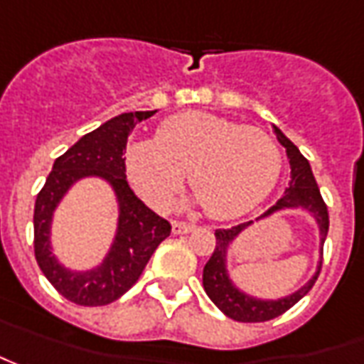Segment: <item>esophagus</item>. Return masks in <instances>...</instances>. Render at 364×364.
Segmentation results:
<instances>
[{
	"label": "esophagus",
	"mask_w": 364,
	"mask_h": 364,
	"mask_svg": "<svg viewBox=\"0 0 364 364\" xmlns=\"http://www.w3.org/2000/svg\"><path fill=\"white\" fill-rule=\"evenodd\" d=\"M196 230L194 224H188V222H172V232L174 234H188Z\"/></svg>",
	"instance_id": "1"
}]
</instances>
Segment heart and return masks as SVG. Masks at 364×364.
<instances>
[{"label": "heart", "mask_w": 364, "mask_h": 364, "mask_svg": "<svg viewBox=\"0 0 364 364\" xmlns=\"http://www.w3.org/2000/svg\"><path fill=\"white\" fill-rule=\"evenodd\" d=\"M282 156L267 132L204 112H182L160 124L156 140L126 150V174L152 208L166 210L184 174L216 220L255 210L274 190Z\"/></svg>", "instance_id": "1"}]
</instances>
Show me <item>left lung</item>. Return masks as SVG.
<instances>
[{"instance_id":"obj_1","label":"left lung","mask_w":364,"mask_h":364,"mask_svg":"<svg viewBox=\"0 0 364 364\" xmlns=\"http://www.w3.org/2000/svg\"><path fill=\"white\" fill-rule=\"evenodd\" d=\"M272 128H274L279 142L287 148V156H289L290 162V182L289 188L284 190V196L274 206H270L258 220L267 218L274 212L284 210V208H302V210L311 212L316 224H318V232H321V262H318V268H316L313 279L296 292H292L284 299H277V301H260V299H255V296L246 294L240 289H236V284L228 277V268H226L228 246L238 234L252 224V220L232 226V228H226V230L224 228L216 230L214 232L216 234V248L212 252L210 260L204 267L202 284H204L206 294L210 296V301L220 309L222 313L234 318V321H238V323H264V321L277 318L282 313H287L290 306H294L296 302L301 301L302 296L313 289L314 280L321 272L323 245L326 232H328V210H326V204H324L323 196H321V190L316 186V180L313 176L309 160L302 156L301 150L290 142L277 126H272Z\"/></svg>"}]
</instances>
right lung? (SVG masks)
Here are the masks:
<instances>
[{
	"label": "right lung",
	"instance_id": "add662e5",
	"mask_svg": "<svg viewBox=\"0 0 364 364\" xmlns=\"http://www.w3.org/2000/svg\"><path fill=\"white\" fill-rule=\"evenodd\" d=\"M154 112H128L82 136L51 168L33 208V250L46 279L62 296L80 306H104L136 284L158 245L170 236V222L152 212L126 180V144L134 126ZM106 179L119 200V230L109 255L92 271H70L50 252V220L65 192L77 179Z\"/></svg>",
	"mask_w": 364,
	"mask_h": 364
}]
</instances>
